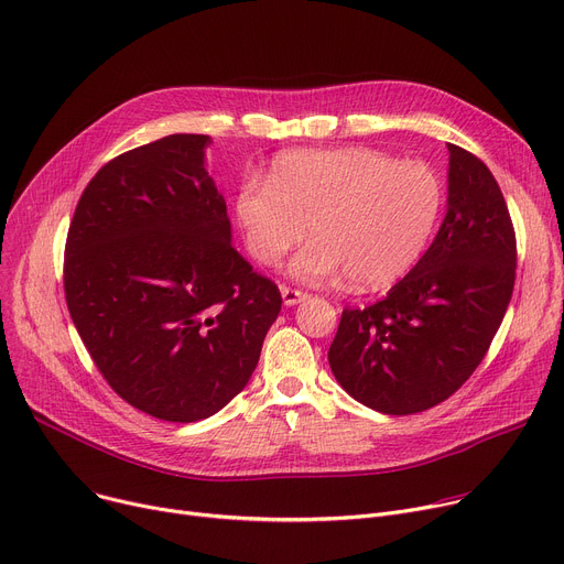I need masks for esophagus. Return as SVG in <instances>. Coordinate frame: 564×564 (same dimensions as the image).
Returning <instances> with one entry per match:
<instances>
[{
    "mask_svg": "<svg viewBox=\"0 0 564 564\" xmlns=\"http://www.w3.org/2000/svg\"><path fill=\"white\" fill-rule=\"evenodd\" d=\"M280 293H282V300H284L286 307H293V305H297V302L307 300V293H305V291L289 289V286H280Z\"/></svg>",
    "mask_w": 564,
    "mask_h": 564,
    "instance_id": "esophagus-1",
    "label": "esophagus"
}]
</instances>
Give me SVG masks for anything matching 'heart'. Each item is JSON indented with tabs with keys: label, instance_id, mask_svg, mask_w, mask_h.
<instances>
[{
	"label": "heart",
	"instance_id": "b5f03b06",
	"mask_svg": "<svg viewBox=\"0 0 564 564\" xmlns=\"http://www.w3.org/2000/svg\"><path fill=\"white\" fill-rule=\"evenodd\" d=\"M443 207V187L424 162L375 149L289 151L269 183L246 181L235 198L246 246L275 267L305 237L289 273L321 284L345 273L372 291L400 280L420 259Z\"/></svg>",
	"mask_w": 564,
	"mask_h": 564
}]
</instances>
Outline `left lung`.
<instances>
[{"mask_svg":"<svg viewBox=\"0 0 564 564\" xmlns=\"http://www.w3.org/2000/svg\"><path fill=\"white\" fill-rule=\"evenodd\" d=\"M447 214L420 262L366 310H343L329 368L386 415L445 402L490 348L514 286L517 246L490 169L447 144Z\"/></svg>","mask_w":564,"mask_h":564,"instance_id":"left-lung-1","label":"left lung"}]
</instances>
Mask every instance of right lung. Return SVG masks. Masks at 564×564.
<instances>
[{
  "label": "right lung",
  "instance_id": "add662e5",
  "mask_svg": "<svg viewBox=\"0 0 564 564\" xmlns=\"http://www.w3.org/2000/svg\"><path fill=\"white\" fill-rule=\"evenodd\" d=\"M207 135H169L110 160L85 187L65 246L69 316L112 391L166 422L239 395L282 310L232 248Z\"/></svg>",
  "mask_w": 564,
  "mask_h": 564
}]
</instances>
